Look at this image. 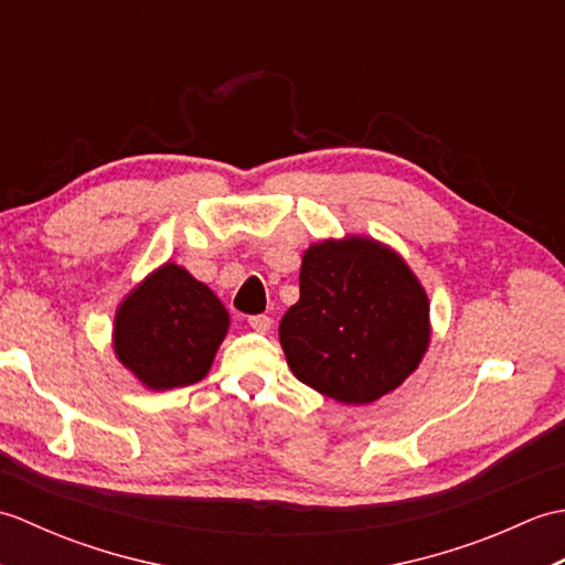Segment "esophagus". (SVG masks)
Listing matches in <instances>:
<instances>
[{"label":"esophagus","instance_id":"obj_1","mask_svg":"<svg viewBox=\"0 0 565 565\" xmlns=\"http://www.w3.org/2000/svg\"><path fill=\"white\" fill-rule=\"evenodd\" d=\"M247 322H249V328L257 330V332H267L271 328V318L269 316H249Z\"/></svg>","mask_w":565,"mask_h":565}]
</instances>
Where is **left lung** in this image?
<instances>
[{
    "label": "left lung",
    "instance_id": "8db88e82",
    "mask_svg": "<svg viewBox=\"0 0 565 565\" xmlns=\"http://www.w3.org/2000/svg\"><path fill=\"white\" fill-rule=\"evenodd\" d=\"M279 340L306 386L347 405L374 403L427 350V294L376 239H328L303 255L301 298L281 318Z\"/></svg>",
    "mask_w": 565,
    "mask_h": 565
}]
</instances>
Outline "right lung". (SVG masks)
Instances as JSON below:
<instances>
[{
	"label": "right lung",
	"mask_w": 565,
	"mask_h": 565,
	"mask_svg": "<svg viewBox=\"0 0 565 565\" xmlns=\"http://www.w3.org/2000/svg\"><path fill=\"white\" fill-rule=\"evenodd\" d=\"M227 322V310L206 284L164 264L118 308L114 350L152 391L189 386L209 374Z\"/></svg>",
	"instance_id": "1"
}]
</instances>
